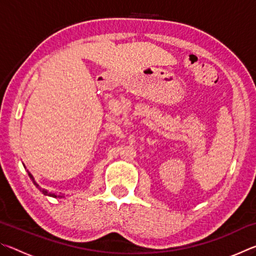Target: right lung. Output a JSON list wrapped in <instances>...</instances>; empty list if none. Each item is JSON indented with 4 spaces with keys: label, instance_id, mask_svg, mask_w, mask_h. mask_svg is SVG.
<instances>
[{
    "label": "right lung",
    "instance_id": "obj_1",
    "mask_svg": "<svg viewBox=\"0 0 256 256\" xmlns=\"http://www.w3.org/2000/svg\"><path fill=\"white\" fill-rule=\"evenodd\" d=\"M28 175H29V177H30V178H32V183L34 184V185H36V188H38V190H40V192H42V194H45V196H53V198H62V196H56V194L55 193H52V192H48V190H45V188H40V185H38L37 183H36V182H34V177H32V174H30V172H28Z\"/></svg>",
    "mask_w": 256,
    "mask_h": 256
}]
</instances>
